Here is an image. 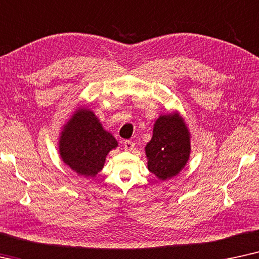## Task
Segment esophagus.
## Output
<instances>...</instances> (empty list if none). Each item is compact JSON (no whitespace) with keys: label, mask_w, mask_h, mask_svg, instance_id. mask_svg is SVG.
Masks as SVG:
<instances>
[{"label":"esophagus","mask_w":259,"mask_h":259,"mask_svg":"<svg viewBox=\"0 0 259 259\" xmlns=\"http://www.w3.org/2000/svg\"><path fill=\"white\" fill-rule=\"evenodd\" d=\"M123 147L125 151H132V150H134V148H135V143H134L133 141H129V140L124 141Z\"/></svg>","instance_id":"esophagus-1"}]
</instances>
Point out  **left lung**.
<instances>
[{
  "instance_id": "1",
  "label": "left lung",
  "mask_w": 259,
  "mask_h": 259,
  "mask_svg": "<svg viewBox=\"0 0 259 259\" xmlns=\"http://www.w3.org/2000/svg\"><path fill=\"white\" fill-rule=\"evenodd\" d=\"M191 133L179 111L158 116L144 151L148 169L160 181L175 178L191 156Z\"/></svg>"
}]
</instances>
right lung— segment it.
I'll return each mask as SVG.
<instances>
[{"label":"right lung","mask_w":259,"mask_h":259,"mask_svg":"<svg viewBox=\"0 0 259 259\" xmlns=\"http://www.w3.org/2000/svg\"><path fill=\"white\" fill-rule=\"evenodd\" d=\"M118 142L103 127L91 109L79 105L61 126L58 149L61 160L74 173L94 178L104 167L106 156Z\"/></svg>","instance_id":"add662e5"}]
</instances>
